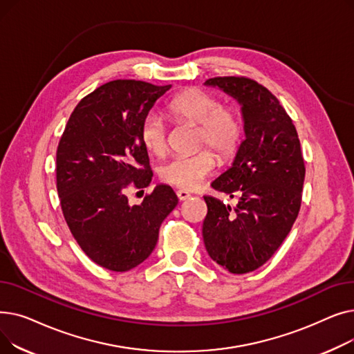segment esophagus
I'll list each match as a JSON object with an SVG mask.
<instances>
[{
	"mask_svg": "<svg viewBox=\"0 0 354 354\" xmlns=\"http://www.w3.org/2000/svg\"><path fill=\"white\" fill-rule=\"evenodd\" d=\"M176 196H178V199L179 201H187L191 195H189V192H187V191H176Z\"/></svg>",
	"mask_w": 354,
	"mask_h": 354,
	"instance_id": "34e87169",
	"label": "esophagus"
}]
</instances>
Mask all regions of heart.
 <instances>
[{
  "label": "heart",
  "mask_w": 354,
  "mask_h": 354,
  "mask_svg": "<svg viewBox=\"0 0 354 354\" xmlns=\"http://www.w3.org/2000/svg\"><path fill=\"white\" fill-rule=\"evenodd\" d=\"M167 111L176 123L196 124L195 147H209L219 159L232 156L244 135V122L232 106L221 104L219 99L201 88H188L175 96ZM139 138L146 151L162 155L167 145V129L155 113L143 118ZM215 167V156L207 149L192 155H178L159 167V178L180 189H194Z\"/></svg>",
  "instance_id": "b5f03b06"
}]
</instances>
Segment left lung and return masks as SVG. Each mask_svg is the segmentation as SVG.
Masks as SVG:
<instances>
[{
  "mask_svg": "<svg viewBox=\"0 0 354 354\" xmlns=\"http://www.w3.org/2000/svg\"><path fill=\"white\" fill-rule=\"evenodd\" d=\"M243 104L245 140L215 191L238 196L235 207L203 196L208 214L202 236L209 257L232 274L264 266L292 228L301 207L304 158L295 126L272 93L244 76L212 77Z\"/></svg>",
  "mask_w": 354,
  "mask_h": 354,
  "instance_id": "obj_1",
  "label": "left lung"
}]
</instances>
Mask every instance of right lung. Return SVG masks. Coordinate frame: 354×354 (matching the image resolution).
Wrapping results in <instances>:
<instances>
[{
    "label": "right lung",
    "instance_id": "add662e5",
    "mask_svg": "<svg viewBox=\"0 0 354 354\" xmlns=\"http://www.w3.org/2000/svg\"><path fill=\"white\" fill-rule=\"evenodd\" d=\"M171 87L109 82L74 107L60 138L55 179L64 219L84 254L106 270L124 272L143 263L156 247L163 219L178 205L167 185H158L140 205H129L124 194L152 180L139 129Z\"/></svg>",
    "mask_w": 354,
    "mask_h": 354
}]
</instances>
